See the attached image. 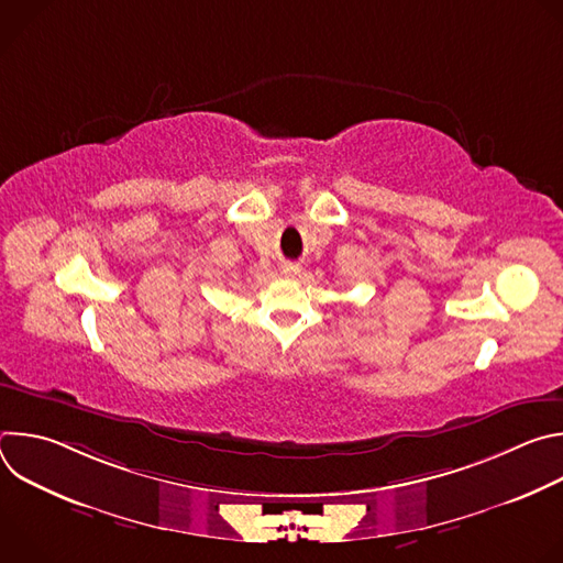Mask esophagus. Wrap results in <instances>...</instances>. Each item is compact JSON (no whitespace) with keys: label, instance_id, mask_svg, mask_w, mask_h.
Returning <instances> with one entry per match:
<instances>
[{"label":"esophagus","instance_id":"1","mask_svg":"<svg viewBox=\"0 0 563 563\" xmlns=\"http://www.w3.org/2000/svg\"><path fill=\"white\" fill-rule=\"evenodd\" d=\"M280 274H283L285 278H294V276L300 274V265H298V263H283Z\"/></svg>","mask_w":563,"mask_h":563}]
</instances>
